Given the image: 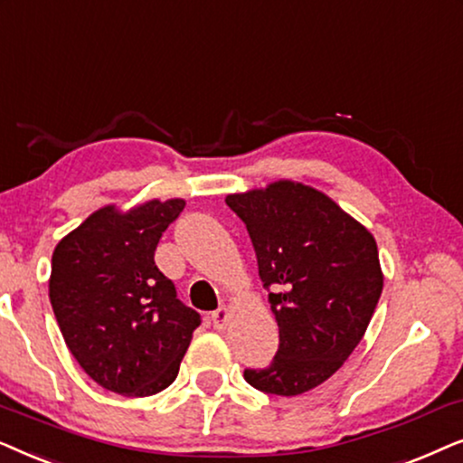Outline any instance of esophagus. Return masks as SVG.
I'll use <instances>...</instances> for the list:
<instances>
[{
	"label": "esophagus",
	"instance_id": "1",
	"mask_svg": "<svg viewBox=\"0 0 463 463\" xmlns=\"http://www.w3.org/2000/svg\"><path fill=\"white\" fill-rule=\"evenodd\" d=\"M231 316H232V309L228 305H222L218 311L213 313L212 316V322H213V326L218 330H224L226 326H228V322H231Z\"/></svg>",
	"mask_w": 463,
	"mask_h": 463
}]
</instances>
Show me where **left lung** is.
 Here are the masks:
<instances>
[{"mask_svg": "<svg viewBox=\"0 0 463 463\" xmlns=\"http://www.w3.org/2000/svg\"><path fill=\"white\" fill-rule=\"evenodd\" d=\"M245 222L270 288L279 349L256 390L298 396L328 381L362 341L383 289L373 232L322 190L292 180L226 196Z\"/></svg>", "mask_w": 463, "mask_h": 463, "instance_id": "1", "label": "left lung"}]
</instances>
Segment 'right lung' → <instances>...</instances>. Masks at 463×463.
I'll return each mask as SVG.
<instances>
[{
	"label": "right lung",
	"instance_id": "right-lung-1",
	"mask_svg": "<svg viewBox=\"0 0 463 463\" xmlns=\"http://www.w3.org/2000/svg\"><path fill=\"white\" fill-rule=\"evenodd\" d=\"M184 205H106L54 248L48 296L61 335L82 371L114 393L144 398L174 383L201 324L154 262Z\"/></svg>",
	"mask_w": 463,
	"mask_h": 463
}]
</instances>
